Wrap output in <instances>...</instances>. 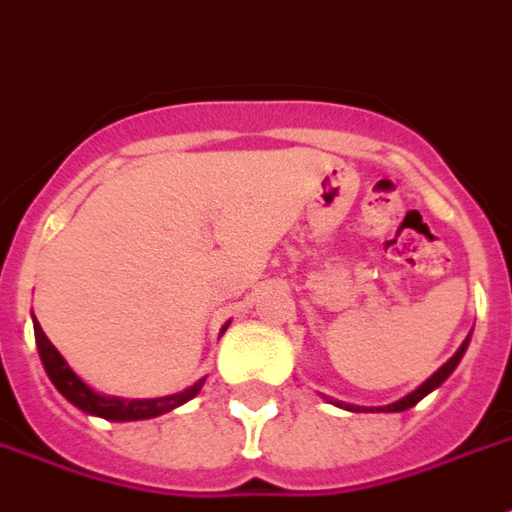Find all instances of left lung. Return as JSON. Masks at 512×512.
<instances>
[{
    "label": "left lung",
    "mask_w": 512,
    "mask_h": 512,
    "mask_svg": "<svg viewBox=\"0 0 512 512\" xmlns=\"http://www.w3.org/2000/svg\"><path fill=\"white\" fill-rule=\"evenodd\" d=\"M469 337H472V334H469ZM469 337L463 340V345H461V348H458V351H455V356H452V359H447V362H444V365H441L439 370H436V373H433V376H430L428 381H425V384H419L417 389H414V392H408L406 397H400V400H395V403H389V406L365 408V411H406V408L417 406L422 397L430 395V392H433L436 386H441V384H444V381H447V378H450V373H452V370H455V367H458V362H461L463 354H466V348H469ZM340 406L348 408V411H359V406H348V403H340Z\"/></svg>",
    "instance_id": "left-lung-1"
}]
</instances>
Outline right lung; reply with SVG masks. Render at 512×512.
<instances>
[{"label": "right lung", "instance_id": "1", "mask_svg": "<svg viewBox=\"0 0 512 512\" xmlns=\"http://www.w3.org/2000/svg\"><path fill=\"white\" fill-rule=\"evenodd\" d=\"M32 323H35V343H38V354L40 362L46 367V376L51 378V384L57 386L68 403H73L76 408H82L84 414H95V417L112 419V422H131V419H150L158 417V414H167L172 408L183 406L186 400L197 395L205 384V378L191 384L189 389L183 392H175V395L167 397H153V400H123V397H109V395H98L95 389L84 384L82 378L76 376L71 370V365L62 359V354L51 345V340L43 334L40 323L35 321L32 315Z\"/></svg>", "mask_w": 512, "mask_h": 512}]
</instances>
